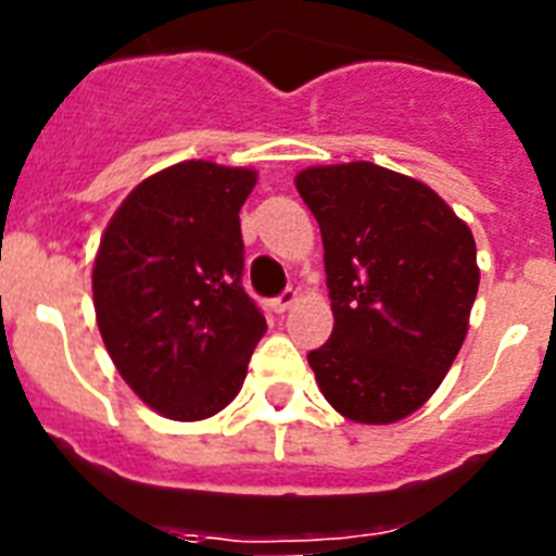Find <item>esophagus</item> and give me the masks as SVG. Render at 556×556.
<instances>
[{
    "label": "esophagus",
    "instance_id": "esophagus-1",
    "mask_svg": "<svg viewBox=\"0 0 556 556\" xmlns=\"http://www.w3.org/2000/svg\"><path fill=\"white\" fill-rule=\"evenodd\" d=\"M294 303H298V292H294V289H283V292L278 294V298H275V301H273V308L278 314H283V312H289V308H292Z\"/></svg>",
    "mask_w": 556,
    "mask_h": 556
}]
</instances>
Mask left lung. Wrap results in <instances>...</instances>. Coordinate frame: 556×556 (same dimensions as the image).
Wrapping results in <instances>:
<instances>
[{"instance_id":"1","label":"left lung","mask_w":556,"mask_h":556,"mask_svg":"<svg viewBox=\"0 0 556 556\" xmlns=\"http://www.w3.org/2000/svg\"><path fill=\"white\" fill-rule=\"evenodd\" d=\"M294 186L326 248L333 331L308 353L320 392L353 424L404 420L468 337L473 233L424 180L370 161L308 166Z\"/></svg>"}]
</instances>
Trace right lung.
<instances>
[{"instance_id":"add662e5","label":"right lung","mask_w":556,"mask_h":556,"mask_svg":"<svg viewBox=\"0 0 556 556\" xmlns=\"http://www.w3.org/2000/svg\"><path fill=\"white\" fill-rule=\"evenodd\" d=\"M255 169L180 161L141 180L91 273L102 342L136 395L169 420H205L239 395L267 331L242 289L239 211Z\"/></svg>"}]
</instances>
